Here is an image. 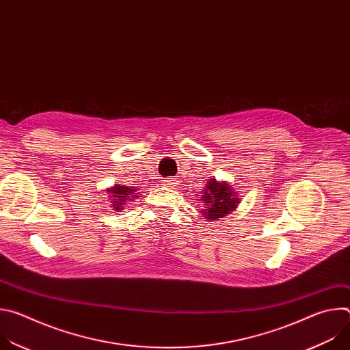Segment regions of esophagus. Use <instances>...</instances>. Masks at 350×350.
<instances>
[{
    "instance_id": "34e87169",
    "label": "esophagus",
    "mask_w": 350,
    "mask_h": 350,
    "mask_svg": "<svg viewBox=\"0 0 350 350\" xmlns=\"http://www.w3.org/2000/svg\"><path fill=\"white\" fill-rule=\"evenodd\" d=\"M166 184H167V185H173V184H176V183H174V180H166Z\"/></svg>"
}]
</instances>
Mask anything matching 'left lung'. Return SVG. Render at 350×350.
<instances>
[{
	"label": "left lung",
	"mask_w": 350,
	"mask_h": 350,
	"mask_svg": "<svg viewBox=\"0 0 350 350\" xmlns=\"http://www.w3.org/2000/svg\"><path fill=\"white\" fill-rule=\"evenodd\" d=\"M201 201L204 204L202 215L208 221L220 220L234 212L241 204L238 192L234 191L230 183L217 181L212 177L202 189Z\"/></svg>",
	"instance_id": "left-lung-1"
}]
</instances>
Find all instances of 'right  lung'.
<instances>
[{"instance_id":"add662e5","label":"right lung","mask_w":350,"mask_h":350,"mask_svg":"<svg viewBox=\"0 0 350 350\" xmlns=\"http://www.w3.org/2000/svg\"><path fill=\"white\" fill-rule=\"evenodd\" d=\"M107 193L111 202V208L113 212H122L124 208H127V202L135 201V199L139 196L141 192L137 191V188L123 185L120 183L115 184L113 187L107 188Z\"/></svg>"}]
</instances>
